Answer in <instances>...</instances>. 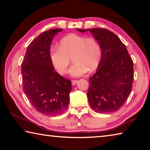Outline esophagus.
<instances>
[{"label":"esophagus","instance_id":"obj_1","mask_svg":"<svg viewBox=\"0 0 150 150\" xmlns=\"http://www.w3.org/2000/svg\"><path fill=\"white\" fill-rule=\"evenodd\" d=\"M77 82H78L77 80H73V81H71V83H72L73 85H75L77 84Z\"/></svg>","mask_w":150,"mask_h":150}]
</instances>
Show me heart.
Here are the masks:
<instances>
[{"label":"heart","mask_w":150,"mask_h":150,"mask_svg":"<svg viewBox=\"0 0 150 150\" xmlns=\"http://www.w3.org/2000/svg\"><path fill=\"white\" fill-rule=\"evenodd\" d=\"M102 52L99 43L94 38L70 34L61 40L59 47L51 48L50 57L60 75L66 73L73 57L74 63L69 69L72 77L84 75L88 70L95 69L100 63Z\"/></svg>","instance_id":"heart-1"}]
</instances>
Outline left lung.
Wrapping results in <instances>:
<instances>
[{
    "instance_id": "obj_1",
    "label": "left lung",
    "mask_w": 150,
    "mask_h": 150,
    "mask_svg": "<svg viewBox=\"0 0 150 150\" xmlns=\"http://www.w3.org/2000/svg\"><path fill=\"white\" fill-rule=\"evenodd\" d=\"M77 30L92 33L102 50L97 69L89 78L87 98L91 108L105 114L118 110L130 96L134 80L133 61L125 45L107 29Z\"/></svg>"
}]
</instances>
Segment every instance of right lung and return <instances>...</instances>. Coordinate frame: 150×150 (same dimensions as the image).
I'll use <instances>...</instances> for the list:
<instances>
[{"mask_svg": "<svg viewBox=\"0 0 150 150\" xmlns=\"http://www.w3.org/2000/svg\"><path fill=\"white\" fill-rule=\"evenodd\" d=\"M62 30L40 34L28 46L22 63L24 93L35 110L47 116L62 114L69 103L71 82L55 71L50 57L53 38Z\"/></svg>", "mask_w": 150, "mask_h": 150, "instance_id": "obj_1", "label": "right lung"}]
</instances>
